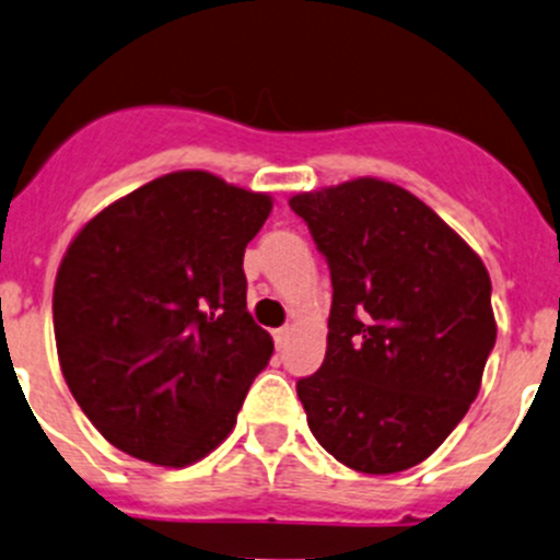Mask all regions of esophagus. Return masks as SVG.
Returning a JSON list of instances; mask_svg holds the SVG:
<instances>
[{
    "instance_id": "34e87169",
    "label": "esophagus",
    "mask_w": 560,
    "mask_h": 560,
    "mask_svg": "<svg viewBox=\"0 0 560 560\" xmlns=\"http://www.w3.org/2000/svg\"><path fill=\"white\" fill-rule=\"evenodd\" d=\"M290 332H292L290 327H281V329H276V332H273L276 349H284V346H287V340H290Z\"/></svg>"
}]
</instances>
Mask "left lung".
<instances>
[{"mask_svg":"<svg viewBox=\"0 0 560 560\" xmlns=\"http://www.w3.org/2000/svg\"><path fill=\"white\" fill-rule=\"evenodd\" d=\"M290 206L332 276L325 362L298 381L311 432L357 472L416 467L480 392L497 343L486 265L394 182L359 176Z\"/></svg>","mask_w":560,"mask_h":560,"instance_id":"1","label":"left lung"}]
</instances>
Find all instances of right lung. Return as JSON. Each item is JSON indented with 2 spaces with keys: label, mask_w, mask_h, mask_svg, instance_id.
<instances>
[{
  "label": "right lung",
  "mask_w": 560,
  "mask_h": 560,
  "mask_svg": "<svg viewBox=\"0 0 560 560\" xmlns=\"http://www.w3.org/2000/svg\"><path fill=\"white\" fill-rule=\"evenodd\" d=\"M273 198L172 172L80 228L52 287L61 373L115 448L190 467L233 432L273 338L246 311L244 249Z\"/></svg>",
  "instance_id": "right-lung-1"
}]
</instances>
